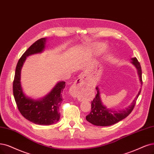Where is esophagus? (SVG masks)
Listing matches in <instances>:
<instances>
[{
  "mask_svg": "<svg viewBox=\"0 0 154 154\" xmlns=\"http://www.w3.org/2000/svg\"><path fill=\"white\" fill-rule=\"evenodd\" d=\"M84 83V82L83 77H80L75 81V82L72 85L69 91L70 94L72 97H77L79 93L81 91L83 87Z\"/></svg>",
  "mask_w": 154,
  "mask_h": 154,
  "instance_id": "esophagus-1",
  "label": "esophagus"
}]
</instances>
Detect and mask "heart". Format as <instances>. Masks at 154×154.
<instances>
[{"mask_svg":"<svg viewBox=\"0 0 154 154\" xmlns=\"http://www.w3.org/2000/svg\"><path fill=\"white\" fill-rule=\"evenodd\" d=\"M105 48H106V46L104 44H97L96 45H95L94 50L96 52H97V53H101L105 50Z\"/></svg>","mask_w":154,"mask_h":154,"instance_id":"b5f03b06","label":"heart"}]
</instances>
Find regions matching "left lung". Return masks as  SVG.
<instances>
[{"label": "left lung", "instance_id": "1", "mask_svg": "<svg viewBox=\"0 0 154 154\" xmlns=\"http://www.w3.org/2000/svg\"><path fill=\"white\" fill-rule=\"evenodd\" d=\"M131 60V63L137 70L140 81L142 85L141 68L140 63L136 58H132ZM96 89L97 90V94L91 101V111L89 113V115L86 117V119L91 124L98 126H111L122 121V119L128 116L133 110L136 101L141 93V89H140L138 94L136 95L131 104L122 110H116L115 109H109L103 103L101 99L98 86H96Z\"/></svg>", "mask_w": 154, "mask_h": 154}]
</instances>
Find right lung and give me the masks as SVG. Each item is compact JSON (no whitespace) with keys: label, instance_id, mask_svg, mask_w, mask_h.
Returning <instances> with one entry per match:
<instances>
[{"label":"right lung","instance_id":"right-lung-1","mask_svg":"<svg viewBox=\"0 0 154 154\" xmlns=\"http://www.w3.org/2000/svg\"><path fill=\"white\" fill-rule=\"evenodd\" d=\"M46 40V38L38 39L21 56L16 65L13 81V94L19 111L27 120L38 125H51L60 120L62 93L65 88V82L60 81L48 94L39 99L26 96L23 90L21 73L26 57L42 53L45 48Z\"/></svg>","mask_w":154,"mask_h":154}]
</instances>
